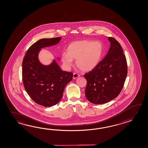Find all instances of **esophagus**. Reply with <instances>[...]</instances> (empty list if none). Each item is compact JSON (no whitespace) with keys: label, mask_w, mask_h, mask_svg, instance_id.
Returning a JSON list of instances; mask_svg holds the SVG:
<instances>
[{"label":"esophagus","mask_w":148,"mask_h":148,"mask_svg":"<svg viewBox=\"0 0 148 148\" xmlns=\"http://www.w3.org/2000/svg\"><path fill=\"white\" fill-rule=\"evenodd\" d=\"M80 76V75L78 74V73H73V79H75L77 78L78 77H79Z\"/></svg>","instance_id":"esophagus-1"}]
</instances>
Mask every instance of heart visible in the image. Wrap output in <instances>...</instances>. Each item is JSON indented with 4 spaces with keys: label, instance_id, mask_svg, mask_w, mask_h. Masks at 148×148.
<instances>
[{
    "label": "heart",
    "instance_id": "b5f03b06",
    "mask_svg": "<svg viewBox=\"0 0 148 148\" xmlns=\"http://www.w3.org/2000/svg\"><path fill=\"white\" fill-rule=\"evenodd\" d=\"M66 52L61 56V60L66 68H70L73 66V60H76L75 63L79 69L88 72L94 69L100 62L104 53V46L99 41H75L68 45Z\"/></svg>",
    "mask_w": 148,
    "mask_h": 148
}]
</instances>
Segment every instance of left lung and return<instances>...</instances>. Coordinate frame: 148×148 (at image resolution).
I'll return each mask as SVG.
<instances>
[{
    "label": "left lung",
    "mask_w": 148,
    "mask_h": 148,
    "mask_svg": "<svg viewBox=\"0 0 148 148\" xmlns=\"http://www.w3.org/2000/svg\"><path fill=\"white\" fill-rule=\"evenodd\" d=\"M108 40L110 46L106 56L96 68L84 75L87 82L85 95L93 104H105L116 97L127 76V63L122 48L115 38Z\"/></svg>",
    "instance_id": "left-lung-1"
}]
</instances>
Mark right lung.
I'll return each mask as SVG.
<instances>
[{"label": "right lung", "mask_w": 148, "mask_h": 148, "mask_svg": "<svg viewBox=\"0 0 148 148\" xmlns=\"http://www.w3.org/2000/svg\"><path fill=\"white\" fill-rule=\"evenodd\" d=\"M61 40V37L39 40L29 47L23 61L25 90L33 101L44 107L56 105L66 86L73 79V73L62 71L55 59L49 65L42 64L38 59L41 49L56 45Z\"/></svg>", "instance_id": "obj_1"}]
</instances>
